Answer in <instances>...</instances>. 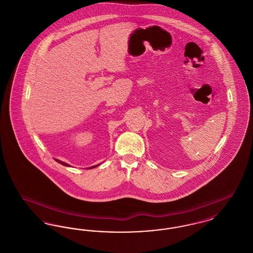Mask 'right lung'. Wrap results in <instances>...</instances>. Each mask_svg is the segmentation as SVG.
<instances>
[{"mask_svg":"<svg viewBox=\"0 0 253 253\" xmlns=\"http://www.w3.org/2000/svg\"><path fill=\"white\" fill-rule=\"evenodd\" d=\"M55 160H56L58 163H60V164H61V165H63V166H66V167H70V165H69V164H67V163H65V162H62V161H60V160H59V159H56V158H55ZM98 165H99V164H98ZM98 165H95V166H93V167H90V168L88 169L96 168V167H97Z\"/></svg>","mask_w":253,"mask_h":253,"instance_id":"add662e5","label":"right lung"}]
</instances>
